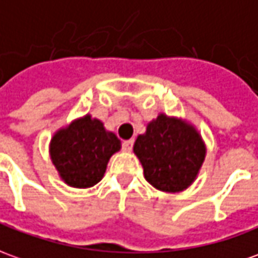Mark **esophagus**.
<instances>
[{
    "label": "esophagus",
    "instance_id": "esophagus-1",
    "mask_svg": "<svg viewBox=\"0 0 258 258\" xmlns=\"http://www.w3.org/2000/svg\"><path fill=\"white\" fill-rule=\"evenodd\" d=\"M133 147V140H125L123 143H122V149L125 150V152H131Z\"/></svg>",
    "mask_w": 258,
    "mask_h": 258
}]
</instances>
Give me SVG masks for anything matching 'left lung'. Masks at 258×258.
<instances>
[{
  "instance_id": "obj_1",
  "label": "left lung",
  "mask_w": 258,
  "mask_h": 258,
  "mask_svg": "<svg viewBox=\"0 0 258 258\" xmlns=\"http://www.w3.org/2000/svg\"><path fill=\"white\" fill-rule=\"evenodd\" d=\"M133 152L147 182L166 192L191 185L205 159V145L195 127L163 113L147 125L145 135L138 136Z\"/></svg>"
}]
</instances>
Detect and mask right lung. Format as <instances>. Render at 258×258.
Masks as SVG:
<instances>
[{
	"instance_id": "add662e5",
	"label": "right lung",
	"mask_w": 258,
	"mask_h": 258,
	"mask_svg": "<svg viewBox=\"0 0 258 258\" xmlns=\"http://www.w3.org/2000/svg\"><path fill=\"white\" fill-rule=\"evenodd\" d=\"M120 142L90 115L60 129L51 139L50 156L61 180L74 188H88L102 180L106 164Z\"/></svg>"
}]
</instances>
